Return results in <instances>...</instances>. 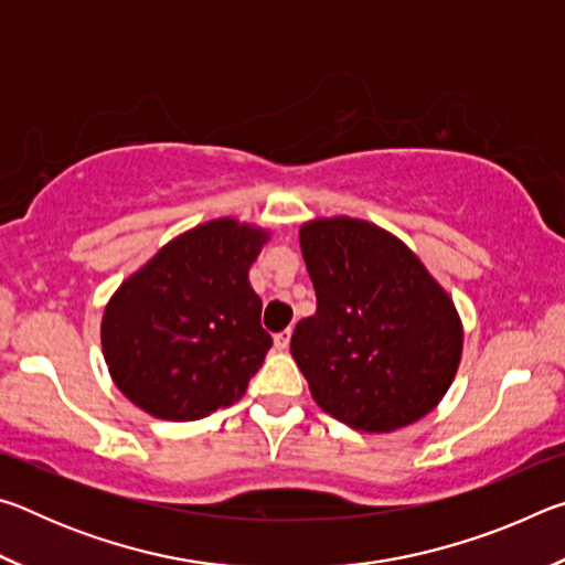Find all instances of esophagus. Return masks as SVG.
I'll return each mask as SVG.
<instances>
[{"label": "esophagus", "mask_w": 565, "mask_h": 565, "mask_svg": "<svg viewBox=\"0 0 565 565\" xmlns=\"http://www.w3.org/2000/svg\"><path fill=\"white\" fill-rule=\"evenodd\" d=\"M289 341H291V329H286V331H281V333H276V337H274V347L279 349V351H286V349H289Z\"/></svg>", "instance_id": "34e87169"}]
</instances>
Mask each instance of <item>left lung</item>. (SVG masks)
Returning <instances> with one entry per match:
<instances>
[{
  "instance_id": "1",
  "label": "left lung",
  "mask_w": 565,
  "mask_h": 565,
  "mask_svg": "<svg viewBox=\"0 0 565 565\" xmlns=\"http://www.w3.org/2000/svg\"><path fill=\"white\" fill-rule=\"evenodd\" d=\"M299 244L317 313L296 323L291 356L313 401L369 434L431 414L463 351L448 291L398 236L363 218H311Z\"/></svg>"
}]
</instances>
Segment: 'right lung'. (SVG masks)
Masks as SVG:
<instances>
[{"label": "right lung", "instance_id": "obj_1", "mask_svg": "<svg viewBox=\"0 0 565 565\" xmlns=\"http://www.w3.org/2000/svg\"><path fill=\"white\" fill-rule=\"evenodd\" d=\"M269 228L222 216L179 234L104 309L102 351L134 406L196 420L232 406L271 349L248 269Z\"/></svg>", "mask_w": 565, "mask_h": 565}]
</instances>
